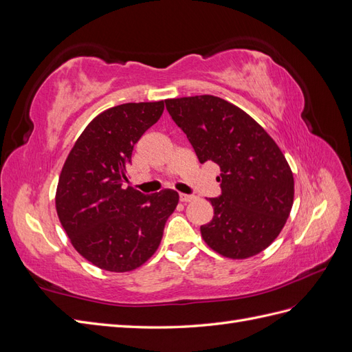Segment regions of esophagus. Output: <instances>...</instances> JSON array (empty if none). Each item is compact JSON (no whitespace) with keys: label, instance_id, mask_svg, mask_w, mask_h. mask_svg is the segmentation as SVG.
I'll return each instance as SVG.
<instances>
[{"label":"esophagus","instance_id":"obj_1","mask_svg":"<svg viewBox=\"0 0 352 352\" xmlns=\"http://www.w3.org/2000/svg\"><path fill=\"white\" fill-rule=\"evenodd\" d=\"M194 198H195L194 195H188V194H180L179 195V199L182 201V202H190Z\"/></svg>","mask_w":352,"mask_h":352}]
</instances>
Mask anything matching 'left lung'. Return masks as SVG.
<instances>
[{"label": "left lung", "mask_w": 352, "mask_h": 352, "mask_svg": "<svg viewBox=\"0 0 352 352\" xmlns=\"http://www.w3.org/2000/svg\"><path fill=\"white\" fill-rule=\"evenodd\" d=\"M201 164L216 163L221 194L202 239L228 258H248L278 238L294 202V176L279 146L252 117L219 97L166 100Z\"/></svg>", "instance_id": "1"}]
</instances>
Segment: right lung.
Wrapping results in <instances>:
<instances>
[{
  "mask_svg": "<svg viewBox=\"0 0 352 352\" xmlns=\"http://www.w3.org/2000/svg\"><path fill=\"white\" fill-rule=\"evenodd\" d=\"M163 110L164 101L105 110L82 132L63 166L56 195L61 226L74 250L102 270L142 265L158 248L179 202L173 189L144 195L124 185L135 144Z\"/></svg>",
  "mask_w": 352,
  "mask_h": 352,
  "instance_id": "right-lung-1",
  "label": "right lung"
}]
</instances>
